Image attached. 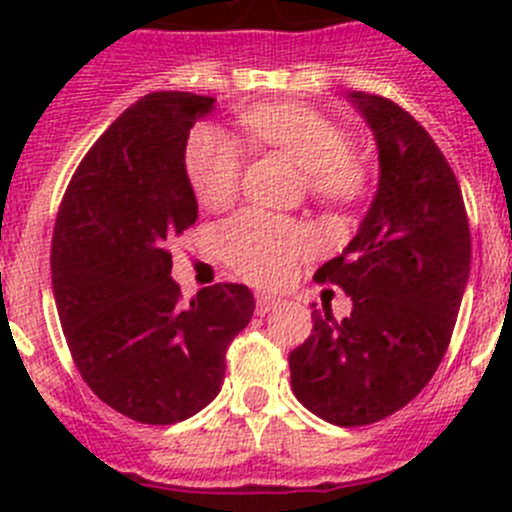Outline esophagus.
Instances as JSON below:
<instances>
[{
  "label": "esophagus",
  "mask_w": 512,
  "mask_h": 512,
  "mask_svg": "<svg viewBox=\"0 0 512 512\" xmlns=\"http://www.w3.org/2000/svg\"><path fill=\"white\" fill-rule=\"evenodd\" d=\"M275 307H280V297H272V294H257V299H255V309H257V314H267L270 312V309H275Z\"/></svg>",
  "instance_id": "esophagus-1"
}]
</instances>
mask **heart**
<instances>
[{
    "label": "heart",
    "instance_id": "b5f03b06",
    "mask_svg": "<svg viewBox=\"0 0 512 512\" xmlns=\"http://www.w3.org/2000/svg\"><path fill=\"white\" fill-rule=\"evenodd\" d=\"M257 146L285 153L304 168L312 198L324 205H349L364 193L366 170L352 153L347 133L307 106L265 103L242 116ZM185 175L195 198L223 208L240 190L245 156L237 138L218 128H200L185 146ZM227 265L257 285H282L307 257L312 240L297 220L245 210L220 227Z\"/></svg>",
    "mask_w": 512,
    "mask_h": 512
}]
</instances>
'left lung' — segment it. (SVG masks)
Listing matches in <instances>:
<instances>
[{
    "mask_svg": "<svg viewBox=\"0 0 512 512\" xmlns=\"http://www.w3.org/2000/svg\"><path fill=\"white\" fill-rule=\"evenodd\" d=\"M349 98L379 146V190L347 250L314 272L352 297V314L314 309L289 379L312 414L366 426L404 409L436 374L471 272V230L461 185L426 128L384 96Z\"/></svg>",
    "mask_w": 512,
    "mask_h": 512,
    "instance_id": "left-lung-1",
    "label": "left lung"
}]
</instances>
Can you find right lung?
Wrapping results in <instances>:
<instances>
[{"mask_svg": "<svg viewBox=\"0 0 512 512\" xmlns=\"http://www.w3.org/2000/svg\"><path fill=\"white\" fill-rule=\"evenodd\" d=\"M215 98L158 91L121 113L79 163L51 237V285L81 379L103 404L151 426L218 396L225 354L247 327L245 285L183 302L170 245L198 220L188 133Z\"/></svg>", "mask_w": 512, "mask_h": 512, "instance_id": "right-lung-1", "label": "right lung"}]
</instances>
